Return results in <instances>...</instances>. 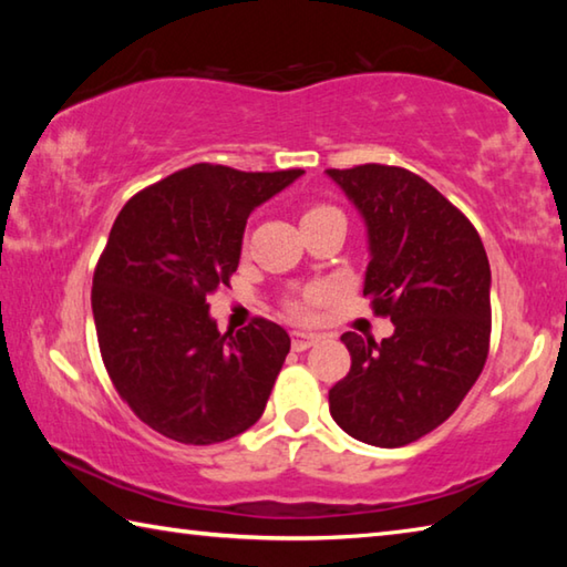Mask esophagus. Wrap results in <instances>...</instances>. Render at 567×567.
<instances>
[{
    "mask_svg": "<svg viewBox=\"0 0 567 567\" xmlns=\"http://www.w3.org/2000/svg\"><path fill=\"white\" fill-rule=\"evenodd\" d=\"M320 340V334H315V332H292V350H297V352H302V350H307V348H312L315 342Z\"/></svg>",
    "mask_w": 567,
    "mask_h": 567,
    "instance_id": "obj_1",
    "label": "esophagus"
}]
</instances>
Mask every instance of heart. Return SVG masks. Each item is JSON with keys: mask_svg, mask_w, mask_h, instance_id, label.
I'll return each instance as SVG.
<instances>
[{"mask_svg": "<svg viewBox=\"0 0 567 567\" xmlns=\"http://www.w3.org/2000/svg\"><path fill=\"white\" fill-rule=\"evenodd\" d=\"M328 213H334V209H330V207H310V209H307V213L302 215V219H312V217H320V215H328ZM290 312L297 315V318H300V315H305V305H302V302H292V305H290Z\"/></svg>", "mask_w": 567, "mask_h": 567, "instance_id": "b5f03b06", "label": "heart"}]
</instances>
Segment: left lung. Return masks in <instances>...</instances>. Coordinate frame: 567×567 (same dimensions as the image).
<instances>
[{
  "label": "left lung",
  "mask_w": 567,
  "mask_h": 567,
  "mask_svg": "<svg viewBox=\"0 0 567 567\" xmlns=\"http://www.w3.org/2000/svg\"><path fill=\"white\" fill-rule=\"evenodd\" d=\"M324 175L368 233L362 295L395 324L382 342L342 334L352 364L330 390V415L360 443L408 445L453 415L483 372L491 262L467 217L412 172L360 165Z\"/></svg>",
  "instance_id": "1"
}]
</instances>
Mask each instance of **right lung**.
<instances>
[{
    "label": "right lung",
    "mask_w": 567,
    "mask_h": 567,
    "mask_svg": "<svg viewBox=\"0 0 567 567\" xmlns=\"http://www.w3.org/2000/svg\"><path fill=\"white\" fill-rule=\"evenodd\" d=\"M302 169L192 165L122 207L92 282L104 368L142 422L215 445L262 417L290 334L270 320L217 330L207 297L229 285L247 217Z\"/></svg>",
    "instance_id": "add662e5"
}]
</instances>
